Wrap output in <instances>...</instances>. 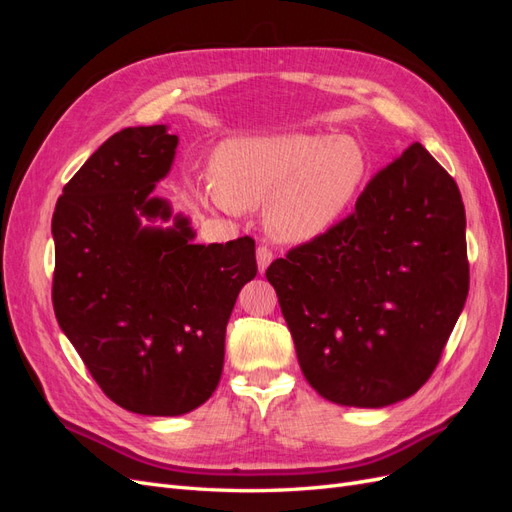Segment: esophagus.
<instances>
[{
	"label": "esophagus",
	"instance_id": "34e87169",
	"mask_svg": "<svg viewBox=\"0 0 512 512\" xmlns=\"http://www.w3.org/2000/svg\"><path fill=\"white\" fill-rule=\"evenodd\" d=\"M256 260H258V271L265 273L267 267L271 265V260H273V252L269 250L267 245H260L256 250Z\"/></svg>",
	"mask_w": 512,
	"mask_h": 512
}]
</instances>
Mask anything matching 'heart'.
Here are the masks:
<instances>
[{
    "label": "heart",
    "mask_w": 512,
    "mask_h": 512,
    "mask_svg": "<svg viewBox=\"0 0 512 512\" xmlns=\"http://www.w3.org/2000/svg\"><path fill=\"white\" fill-rule=\"evenodd\" d=\"M213 194L232 209H256L280 243L324 235L348 209L365 175L361 147L346 136L282 132L230 138L213 151Z\"/></svg>",
    "instance_id": "b5f03b06"
}]
</instances>
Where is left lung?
I'll use <instances>...</instances> for the list:
<instances>
[{"label":"left lung","mask_w":512,"mask_h":512,"mask_svg":"<svg viewBox=\"0 0 512 512\" xmlns=\"http://www.w3.org/2000/svg\"><path fill=\"white\" fill-rule=\"evenodd\" d=\"M305 380L339 406L384 408L436 369L466 305V209L421 145L367 183L354 213L267 269Z\"/></svg>","instance_id":"8db88e82"}]
</instances>
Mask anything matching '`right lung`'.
<instances>
[{"label": "right lung", "mask_w": 512, "mask_h": 512, "mask_svg": "<svg viewBox=\"0 0 512 512\" xmlns=\"http://www.w3.org/2000/svg\"><path fill=\"white\" fill-rule=\"evenodd\" d=\"M177 145L166 126L113 134L51 224L59 327L104 395L147 416L188 414L218 389L228 318L258 271L254 239L194 243L190 220L151 196Z\"/></svg>", "instance_id": "add662e5"}]
</instances>
